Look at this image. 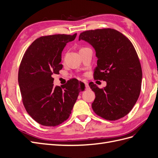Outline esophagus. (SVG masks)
<instances>
[{
    "instance_id": "obj_1",
    "label": "esophagus",
    "mask_w": 158,
    "mask_h": 158,
    "mask_svg": "<svg viewBox=\"0 0 158 158\" xmlns=\"http://www.w3.org/2000/svg\"><path fill=\"white\" fill-rule=\"evenodd\" d=\"M84 85H85V89H88L89 88V85H88V84L86 82H84Z\"/></svg>"
}]
</instances>
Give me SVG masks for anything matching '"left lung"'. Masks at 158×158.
Here are the masks:
<instances>
[{"label": "left lung", "instance_id": "1", "mask_svg": "<svg viewBox=\"0 0 158 158\" xmlns=\"http://www.w3.org/2000/svg\"><path fill=\"white\" fill-rule=\"evenodd\" d=\"M80 40L88 42L96 52L94 79L107 82L104 88L89 84L95 94L94 111L108 121L126 116L139 97L142 78L139 58L131 41L111 28L83 31Z\"/></svg>", "mask_w": 158, "mask_h": 158}]
</instances>
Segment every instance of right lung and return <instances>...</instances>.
Listing matches in <instances>:
<instances>
[{"label": "right lung", "mask_w": 158, "mask_h": 158, "mask_svg": "<svg viewBox=\"0 0 158 158\" xmlns=\"http://www.w3.org/2000/svg\"><path fill=\"white\" fill-rule=\"evenodd\" d=\"M76 35L41 36L22 57L18 70L22 100L27 113L41 125L56 127L67 120L80 92L84 89L76 78L61 87L53 84L52 75L63 69L62 51Z\"/></svg>", "instance_id": "add662e5"}]
</instances>
